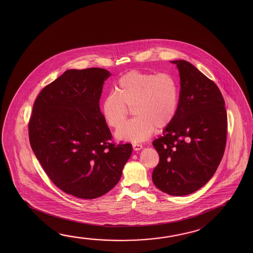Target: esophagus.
<instances>
[{"instance_id":"obj_1","label":"esophagus","mask_w":253,"mask_h":253,"mask_svg":"<svg viewBox=\"0 0 253 253\" xmlns=\"http://www.w3.org/2000/svg\"><path fill=\"white\" fill-rule=\"evenodd\" d=\"M132 147L134 151H139L143 148V146L139 144H133Z\"/></svg>"}]
</instances>
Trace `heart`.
<instances>
[{
  "mask_svg": "<svg viewBox=\"0 0 253 253\" xmlns=\"http://www.w3.org/2000/svg\"><path fill=\"white\" fill-rule=\"evenodd\" d=\"M178 100V84L172 75L131 71L121 77L116 91H109L104 98L101 113L106 124L116 128L132 108L135 117L121 125L116 137L139 142L149 138L155 128L162 130L171 125Z\"/></svg>",
  "mask_w": 253,
  "mask_h": 253,
  "instance_id": "b5f03b06",
  "label": "heart"
}]
</instances>
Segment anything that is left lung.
<instances>
[{
    "instance_id": "8db88e82",
    "label": "left lung",
    "mask_w": 253,
    "mask_h": 253,
    "mask_svg": "<svg viewBox=\"0 0 253 253\" xmlns=\"http://www.w3.org/2000/svg\"><path fill=\"white\" fill-rule=\"evenodd\" d=\"M180 75L178 108L162 137L153 141L160 161L154 185L172 196L191 194L215 173L223 156L228 117L216 84L183 60L172 61Z\"/></svg>"
}]
</instances>
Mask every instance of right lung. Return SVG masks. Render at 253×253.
<instances>
[{"instance_id": "right-lung-1", "label": "right lung", "mask_w": 253, "mask_h": 253, "mask_svg": "<svg viewBox=\"0 0 253 253\" xmlns=\"http://www.w3.org/2000/svg\"><path fill=\"white\" fill-rule=\"evenodd\" d=\"M100 68L69 70L42 89L30 117V144L55 186L79 199L106 194L119 182L131 144L110 142L100 112Z\"/></svg>"}]
</instances>
